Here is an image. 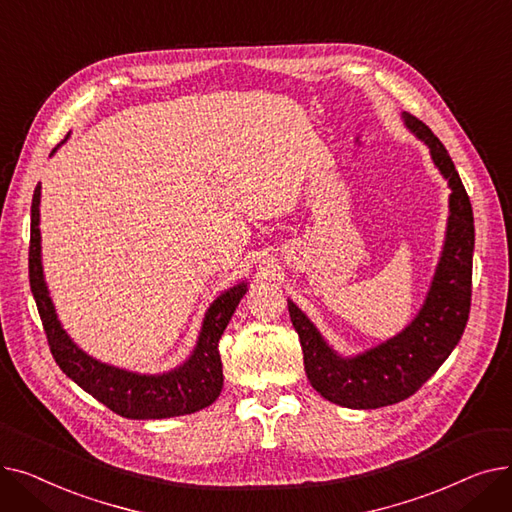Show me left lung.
<instances>
[{
  "instance_id": "8db88e82",
  "label": "left lung",
  "mask_w": 512,
  "mask_h": 512,
  "mask_svg": "<svg viewBox=\"0 0 512 512\" xmlns=\"http://www.w3.org/2000/svg\"><path fill=\"white\" fill-rule=\"evenodd\" d=\"M402 122L427 145L434 166L450 186L444 245L419 313L396 336L355 357H342L288 299L311 386L346 409H380L413 396L454 351L469 319L475 247L469 195L436 134L407 112H402Z\"/></svg>"
}]
</instances>
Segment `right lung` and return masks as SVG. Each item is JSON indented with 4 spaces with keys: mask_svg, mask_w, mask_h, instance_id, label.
I'll use <instances>...</instances> for the list:
<instances>
[{
    "mask_svg": "<svg viewBox=\"0 0 512 512\" xmlns=\"http://www.w3.org/2000/svg\"><path fill=\"white\" fill-rule=\"evenodd\" d=\"M58 147L51 151V155L58 151ZM39 205L41 184L35 188L31 205L29 278L51 355L60 369L74 384L97 398L101 405L126 419H168L191 415L209 407L220 396L224 386L218 342L240 299L249 290L247 282L224 290L209 305L193 353L178 367L164 373H139L107 365L87 355L83 348H78V344L60 324L43 276Z\"/></svg>",
    "mask_w": 512,
    "mask_h": 512,
    "instance_id": "1",
    "label": "right lung"
}]
</instances>
